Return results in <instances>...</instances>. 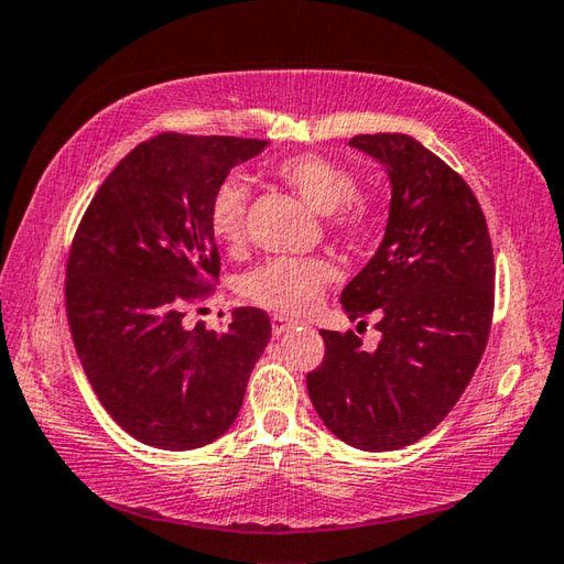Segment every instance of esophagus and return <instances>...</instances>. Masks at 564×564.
Segmentation results:
<instances>
[{
	"label": "esophagus",
	"mask_w": 564,
	"mask_h": 564,
	"mask_svg": "<svg viewBox=\"0 0 564 564\" xmlns=\"http://www.w3.org/2000/svg\"><path fill=\"white\" fill-rule=\"evenodd\" d=\"M271 325H273V333L275 335H283V333L291 330V327L295 325V321H291V317H283V315H273L271 317Z\"/></svg>",
	"instance_id": "esophagus-1"
}]
</instances>
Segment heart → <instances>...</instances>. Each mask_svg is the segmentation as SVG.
Instances as JSON below:
<instances>
[{
	"instance_id": "b5f03b06",
	"label": "heart",
	"mask_w": 564,
	"mask_h": 564,
	"mask_svg": "<svg viewBox=\"0 0 564 564\" xmlns=\"http://www.w3.org/2000/svg\"><path fill=\"white\" fill-rule=\"evenodd\" d=\"M285 187L299 194L317 214L330 217V227L347 239H362L375 224L372 202L357 194L355 175L323 155H291L273 167ZM249 184L239 175L224 177L214 187L207 207L209 229L224 249L239 251L247 239ZM333 279V265L325 259H271L241 279L247 301L275 313H305L321 301Z\"/></svg>"
}]
</instances>
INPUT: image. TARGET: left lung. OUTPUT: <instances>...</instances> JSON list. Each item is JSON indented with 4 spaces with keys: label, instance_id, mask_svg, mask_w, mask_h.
I'll return each instance as SVG.
<instances>
[{
    "label": "left lung",
    "instance_id": "obj_1",
    "mask_svg": "<svg viewBox=\"0 0 564 564\" xmlns=\"http://www.w3.org/2000/svg\"><path fill=\"white\" fill-rule=\"evenodd\" d=\"M350 148L392 184L380 249L340 295L350 321L377 315L382 340L367 352L352 330H321L325 357L305 384L337 438L394 452L442 424L476 372L494 317V247L476 194L422 142L377 132Z\"/></svg>",
    "mask_w": 564,
    "mask_h": 564
}]
</instances>
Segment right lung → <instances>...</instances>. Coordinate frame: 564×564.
Returning a JSON list of instances; mask_svg holds the SVG:
<instances>
[{
  "label": "right lung",
  "instance_id": "add662e5",
  "mask_svg": "<svg viewBox=\"0 0 564 564\" xmlns=\"http://www.w3.org/2000/svg\"><path fill=\"white\" fill-rule=\"evenodd\" d=\"M269 145L162 135L118 162L70 243L66 315L100 404L138 442L189 452L229 432L269 315L237 308L224 333L187 327V305L219 279L207 207L217 184Z\"/></svg>",
  "mask_w": 564,
  "mask_h": 564
}]
</instances>
